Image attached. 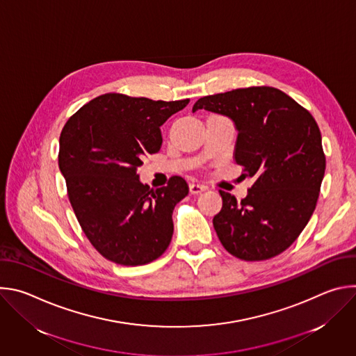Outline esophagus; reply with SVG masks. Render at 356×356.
Here are the masks:
<instances>
[{"mask_svg": "<svg viewBox=\"0 0 356 356\" xmlns=\"http://www.w3.org/2000/svg\"><path fill=\"white\" fill-rule=\"evenodd\" d=\"M188 188H190L191 194H200V193H202V191L206 190V186H202L200 183H190Z\"/></svg>", "mask_w": 356, "mask_h": 356, "instance_id": "obj_1", "label": "esophagus"}]
</instances>
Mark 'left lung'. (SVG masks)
<instances>
[{
    "label": "left lung",
    "instance_id": "8db88e82",
    "mask_svg": "<svg viewBox=\"0 0 356 356\" xmlns=\"http://www.w3.org/2000/svg\"><path fill=\"white\" fill-rule=\"evenodd\" d=\"M229 117L238 129L235 162L255 183L241 201L220 190L213 225L222 246L242 261L284 252L310 221L325 172L314 117L279 88L253 86L206 95L193 107Z\"/></svg>",
    "mask_w": 356,
    "mask_h": 356
}]
</instances>
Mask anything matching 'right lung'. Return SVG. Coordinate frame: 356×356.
Listing matches in <instances>:
<instances>
[{
  "label": "right lung",
  "mask_w": 356,
  "mask_h": 356,
  "mask_svg": "<svg viewBox=\"0 0 356 356\" xmlns=\"http://www.w3.org/2000/svg\"><path fill=\"white\" fill-rule=\"evenodd\" d=\"M188 98L154 101L107 92L65 124L59 168L77 221L101 257L122 266L154 262L173 235L175 206L188 194L180 176L158 190L142 184L138 168L158 154L161 127Z\"/></svg>",
  "instance_id": "right-lung-1"
}]
</instances>
